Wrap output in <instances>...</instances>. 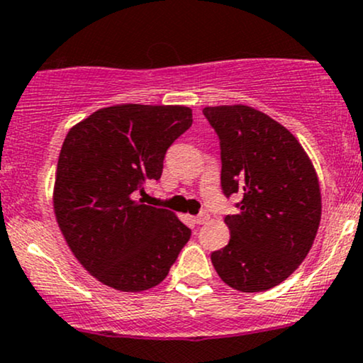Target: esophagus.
I'll return each instance as SVG.
<instances>
[{
  "mask_svg": "<svg viewBox=\"0 0 363 363\" xmlns=\"http://www.w3.org/2000/svg\"><path fill=\"white\" fill-rule=\"evenodd\" d=\"M208 219H211V214H208L207 211H203V212H200L197 217H195V223H197V224H206Z\"/></svg>",
  "mask_w": 363,
  "mask_h": 363,
  "instance_id": "1",
  "label": "esophagus"
}]
</instances>
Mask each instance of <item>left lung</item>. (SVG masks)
Masks as SVG:
<instances>
[{"instance_id": "obj_1", "label": "left lung", "mask_w": 363, "mask_h": 363, "mask_svg": "<svg viewBox=\"0 0 363 363\" xmlns=\"http://www.w3.org/2000/svg\"><path fill=\"white\" fill-rule=\"evenodd\" d=\"M202 112L220 139L224 195H242L240 212L225 216L231 240L211 255L212 265L236 291H268L299 268L316 238V169L292 132L253 106H206Z\"/></svg>"}]
</instances>
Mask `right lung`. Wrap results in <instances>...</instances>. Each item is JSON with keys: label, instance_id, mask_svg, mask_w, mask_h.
<instances>
[{"label": "right lung", "instance_id": "obj_1", "mask_svg": "<svg viewBox=\"0 0 363 363\" xmlns=\"http://www.w3.org/2000/svg\"><path fill=\"white\" fill-rule=\"evenodd\" d=\"M194 122L183 105L106 106L72 125L59 152L54 214L76 259L122 292L156 287L191 231L166 208L134 200L160 180L168 147Z\"/></svg>", "mask_w": 363, "mask_h": 363}]
</instances>
